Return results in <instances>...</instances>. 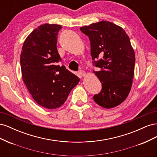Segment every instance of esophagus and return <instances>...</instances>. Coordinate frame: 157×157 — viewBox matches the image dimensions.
<instances>
[{
  "label": "esophagus",
  "instance_id": "34e87169",
  "mask_svg": "<svg viewBox=\"0 0 157 157\" xmlns=\"http://www.w3.org/2000/svg\"><path fill=\"white\" fill-rule=\"evenodd\" d=\"M79 75L81 76V77H85V76H86V72H85V71H84L83 70H80V71H79Z\"/></svg>",
  "mask_w": 157,
  "mask_h": 157
}]
</instances>
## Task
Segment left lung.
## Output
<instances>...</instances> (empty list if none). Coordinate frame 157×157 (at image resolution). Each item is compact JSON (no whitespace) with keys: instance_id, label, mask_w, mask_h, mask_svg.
Returning a JSON list of instances; mask_svg holds the SVG:
<instances>
[{"instance_id":"8db88e82","label":"left lung","mask_w":157,"mask_h":157,"mask_svg":"<svg viewBox=\"0 0 157 157\" xmlns=\"http://www.w3.org/2000/svg\"><path fill=\"white\" fill-rule=\"evenodd\" d=\"M80 29L89 37L92 63L99 68L93 72L100 80L102 88L94 95V100L106 109L120 105L130 92L134 75L135 53L129 36L121 27L107 21Z\"/></svg>"}]
</instances>
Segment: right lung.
I'll use <instances>...</instances> for the list:
<instances>
[{"label": "right lung", "mask_w": 157, "mask_h": 157, "mask_svg": "<svg viewBox=\"0 0 157 157\" xmlns=\"http://www.w3.org/2000/svg\"><path fill=\"white\" fill-rule=\"evenodd\" d=\"M60 25L45 23L33 30L23 42L20 65L23 82L34 100L47 109L65 103L79 78L58 65L61 60L57 50Z\"/></svg>", "instance_id": "add662e5"}]
</instances>
